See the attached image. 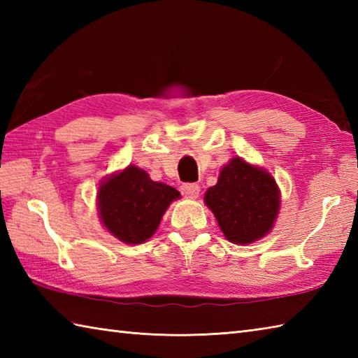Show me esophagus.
<instances>
[{"label": "esophagus", "mask_w": 358, "mask_h": 358, "mask_svg": "<svg viewBox=\"0 0 358 358\" xmlns=\"http://www.w3.org/2000/svg\"><path fill=\"white\" fill-rule=\"evenodd\" d=\"M180 191L183 194V196H186V199H196L200 194V187L195 183H186L180 187Z\"/></svg>", "instance_id": "obj_1"}]
</instances>
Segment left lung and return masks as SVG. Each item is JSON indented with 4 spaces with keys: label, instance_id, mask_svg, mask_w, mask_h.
<instances>
[{
    "label": "left lung",
    "instance_id": "obj_1",
    "mask_svg": "<svg viewBox=\"0 0 358 358\" xmlns=\"http://www.w3.org/2000/svg\"><path fill=\"white\" fill-rule=\"evenodd\" d=\"M226 240L250 245L266 237L277 222L281 192L275 178L260 166L234 157L218 173L217 185L204 194Z\"/></svg>",
    "mask_w": 358,
    "mask_h": 358
}]
</instances>
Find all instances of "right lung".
<instances>
[{"label":"right lung","instance_id":"1","mask_svg":"<svg viewBox=\"0 0 358 358\" xmlns=\"http://www.w3.org/2000/svg\"><path fill=\"white\" fill-rule=\"evenodd\" d=\"M180 192L150 180L134 164L106 177L96 192V209L103 227L126 245L146 243L158 229L171 203Z\"/></svg>","mask_w":358,"mask_h":358}]
</instances>
